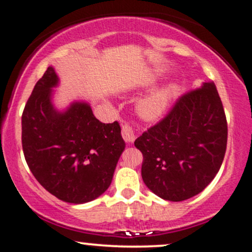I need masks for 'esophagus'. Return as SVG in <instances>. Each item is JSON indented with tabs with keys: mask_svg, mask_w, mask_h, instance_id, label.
<instances>
[{
	"mask_svg": "<svg viewBox=\"0 0 252 252\" xmlns=\"http://www.w3.org/2000/svg\"><path fill=\"white\" fill-rule=\"evenodd\" d=\"M122 137L124 138V141L128 143H132L135 140V131L132 129V126H130L129 123L124 122L122 124Z\"/></svg>",
	"mask_w": 252,
	"mask_h": 252,
	"instance_id": "obj_1",
	"label": "esophagus"
}]
</instances>
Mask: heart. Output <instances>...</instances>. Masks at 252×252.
I'll use <instances>...</instances> for the list:
<instances>
[{
	"label": "heart",
	"mask_w": 252,
	"mask_h": 252,
	"mask_svg": "<svg viewBox=\"0 0 252 252\" xmlns=\"http://www.w3.org/2000/svg\"><path fill=\"white\" fill-rule=\"evenodd\" d=\"M174 94V86H163L156 89L138 103V112L146 120H155L162 116L168 108L170 99Z\"/></svg>",
	"instance_id": "b5f03b06"
}]
</instances>
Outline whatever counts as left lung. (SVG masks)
I'll list each match as a JSON object with an SVG mask.
<instances>
[{
	"label": "left lung",
	"mask_w": 252,
	"mask_h": 252,
	"mask_svg": "<svg viewBox=\"0 0 252 252\" xmlns=\"http://www.w3.org/2000/svg\"><path fill=\"white\" fill-rule=\"evenodd\" d=\"M227 122L213 82L176 100L160 122L136 138L146 186L164 200L182 201L205 189L220 169Z\"/></svg>",
	"instance_id": "left-lung-1"
}]
</instances>
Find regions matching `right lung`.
Returning a JSON list of instances; mask_svg holds the SVG:
<instances>
[{"mask_svg":"<svg viewBox=\"0 0 252 252\" xmlns=\"http://www.w3.org/2000/svg\"><path fill=\"white\" fill-rule=\"evenodd\" d=\"M58 83L50 66L34 86L22 114V149L43 189L63 201L84 204L109 189L126 143L117 121L99 122L88 103L56 110L51 99Z\"/></svg>","mask_w":252,"mask_h":252,"instance_id":"add662e5","label":"right lung"}]
</instances>
